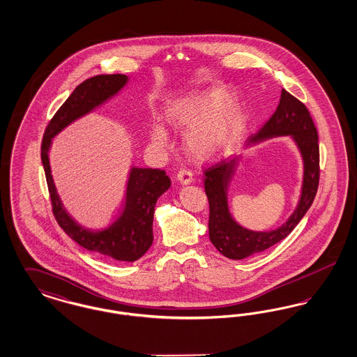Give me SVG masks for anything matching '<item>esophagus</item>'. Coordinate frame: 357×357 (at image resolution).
Here are the masks:
<instances>
[{
    "label": "esophagus",
    "instance_id": "obj_1",
    "mask_svg": "<svg viewBox=\"0 0 357 357\" xmlns=\"http://www.w3.org/2000/svg\"><path fill=\"white\" fill-rule=\"evenodd\" d=\"M176 179L182 183V185H188L192 182V172L187 169H182V170L178 171V175H176Z\"/></svg>",
    "mask_w": 357,
    "mask_h": 357
}]
</instances>
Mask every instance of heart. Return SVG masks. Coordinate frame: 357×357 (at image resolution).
Here are the masks:
<instances>
[{
    "mask_svg": "<svg viewBox=\"0 0 357 357\" xmlns=\"http://www.w3.org/2000/svg\"><path fill=\"white\" fill-rule=\"evenodd\" d=\"M233 105L234 98L229 92L214 89L172 102L167 115L172 126L191 127L186 134L188 150L199 158H210L227 147L241 130L242 118L231 109ZM153 139L160 144L167 140L162 124H153Z\"/></svg>",
    "mask_w": 357,
    "mask_h": 357,
    "instance_id": "b5f03b06",
    "label": "heart"
}]
</instances>
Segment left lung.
<instances>
[{
  "label": "left lung",
  "instance_id": "8db88e82",
  "mask_svg": "<svg viewBox=\"0 0 357 357\" xmlns=\"http://www.w3.org/2000/svg\"><path fill=\"white\" fill-rule=\"evenodd\" d=\"M290 135L296 142L304 162L301 197L288 221L275 230L253 231L233 220L227 204V188L241 156L222 159L204 170V191L208 199V237L221 255L231 259H243L261 253L288 237L313 204L320 179L319 135L304 102L288 91H281L280 104L262 128L248 140L258 143L268 137Z\"/></svg>",
  "mask_w": 357,
  "mask_h": 357
}]
</instances>
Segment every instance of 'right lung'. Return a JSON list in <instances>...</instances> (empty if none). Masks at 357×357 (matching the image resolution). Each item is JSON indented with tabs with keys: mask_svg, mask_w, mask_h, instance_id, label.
Wrapping results in <instances>:
<instances>
[{
	"mask_svg": "<svg viewBox=\"0 0 357 357\" xmlns=\"http://www.w3.org/2000/svg\"><path fill=\"white\" fill-rule=\"evenodd\" d=\"M126 75H99L86 79L69 95L48 123L43 144L41 160L51 195L52 210L60 227L86 250L104 257L134 262L153 245V210L158 198L169 190L170 178L163 170L132 167L130 172L124 210L119 218L102 230L85 229L75 221L60 201L52 178L48 151L52 139L75 121L96 107L102 105L127 84Z\"/></svg>",
	"mask_w": 357,
	"mask_h": 357,
	"instance_id": "right-lung-1",
	"label": "right lung"
}]
</instances>
